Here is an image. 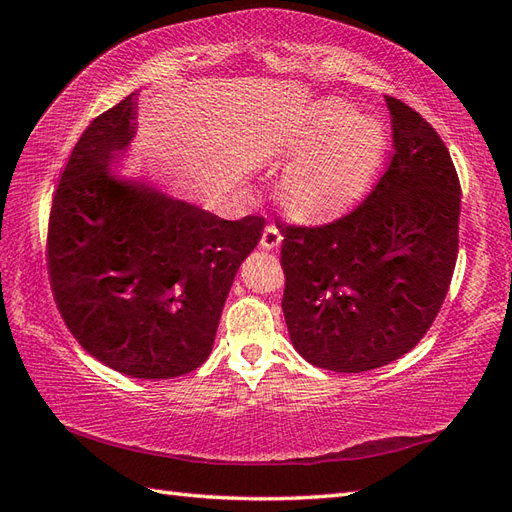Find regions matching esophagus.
Segmentation results:
<instances>
[{"instance_id":"esophagus-1","label":"esophagus","mask_w":512,"mask_h":512,"mask_svg":"<svg viewBox=\"0 0 512 512\" xmlns=\"http://www.w3.org/2000/svg\"><path fill=\"white\" fill-rule=\"evenodd\" d=\"M281 233H279V228L275 226V224H268L266 228H264V233H262V248H277L279 244H281Z\"/></svg>"}]
</instances>
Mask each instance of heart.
Returning a JSON list of instances; mask_svg holds the SVG:
<instances>
[{
	"mask_svg": "<svg viewBox=\"0 0 512 512\" xmlns=\"http://www.w3.org/2000/svg\"><path fill=\"white\" fill-rule=\"evenodd\" d=\"M301 151L284 171L286 198L306 215L350 206L372 182L385 151V132L343 101H325L301 134Z\"/></svg>",
	"mask_w": 512,
	"mask_h": 512,
	"instance_id": "obj_1",
	"label": "heart"
}]
</instances>
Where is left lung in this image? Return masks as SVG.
I'll return each mask as SVG.
<instances>
[{
	"mask_svg": "<svg viewBox=\"0 0 512 512\" xmlns=\"http://www.w3.org/2000/svg\"><path fill=\"white\" fill-rule=\"evenodd\" d=\"M385 101L394 154L374 191L330 224H281L290 341L330 372H369L413 350L458 259L460 180L449 149L407 103Z\"/></svg>",
	"mask_w": 512,
	"mask_h": 512,
	"instance_id": "8db88e82",
	"label": "left lung"
}]
</instances>
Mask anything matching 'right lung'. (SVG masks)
<instances>
[{
  "instance_id": "1",
  "label": "right lung",
  "mask_w": 512,
  "mask_h": 512,
  "mask_svg": "<svg viewBox=\"0 0 512 512\" xmlns=\"http://www.w3.org/2000/svg\"><path fill=\"white\" fill-rule=\"evenodd\" d=\"M136 94L96 116L74 145L48 222V275L61 317L94 358L125 376L173 378L213 350L239 264L266 220H222L112 176L136 132Z\"/></svg>"
}]
</instances>
